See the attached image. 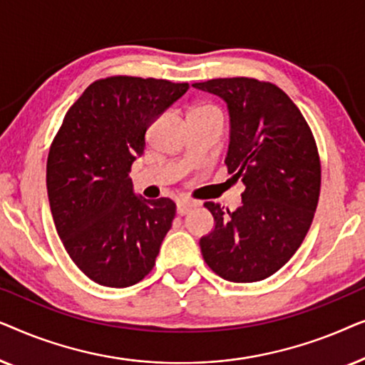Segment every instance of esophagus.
Returning a JSON list of instances; mask_svg holds the SVG:
<instances>
[{
    "label": "esophagus",
    "instance_id": "1",
    "mask_svg": "<svg viewBox=\"0 0 365 365\" xmlns=\"http://www.w3.org/2000/svg\"><path fill=\"white\" fill-rule=\"evenodd\" d=\"M194 207V202L189 201H179L178 202V214L179 216H186V214Z\"/></svg>",
    "mask_w": 365,
    "mask_h": 365
}]
</instances>
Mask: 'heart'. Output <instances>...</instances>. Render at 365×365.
<instances>
[{"label": "heart", "mask_w": 365, "mask_h": 365, "mask_svg": "<svg viewBox=\"0 0 365 365\" xmlns=\"http://www.w3.org/2000/svg\"><path fill=\"white\" fill-rule=\"evenodd\" d=\"M201 109H212V108H207V106H201V108H196V109H192V111H201Z\"/></svg>", "instance_id": "b5f03b06"}]
</instances>
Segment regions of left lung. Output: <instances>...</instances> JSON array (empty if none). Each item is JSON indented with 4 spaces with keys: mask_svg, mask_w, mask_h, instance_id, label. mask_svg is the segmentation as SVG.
<instances>
[{
    "mask_svg": "<svg viewBox=\"0 0 365 365\" xmlns=\"http://www.w3.org/2000/svg\"><path fill=\"white\" fill-rule=\"evenodd\" d=\"M227 103L232 179L244 182L242 206L231 212L206 202L216 227L199 242L204 261L231 282L276 274L301 246L321 194V158L306 118L274 83L217 78L194 83Z\"/></svg>",
    "mask_w": 365,
    "mask_h": 365,
    "instance_id": "obj_1",
    "label": "left lung"
}]
</instances>
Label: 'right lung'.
<instances>
[{"label":"right lung","mask_w":365,"mask_h":365,"mask_svg":"<svg viewBox=\"0 0 365 365\" xmlns=\"http://www.w3.org/2000/svg\"><path fill=\"white\" fill-rule=\"evenodd\" d=\"M187 89L154 78L96 79L53 139L46 186L54 226L71 261L101 286H133L156 264L176 204L134 196L129 171L154 119Z\"/></svg>","instance_id":"1"}]
</instances>
